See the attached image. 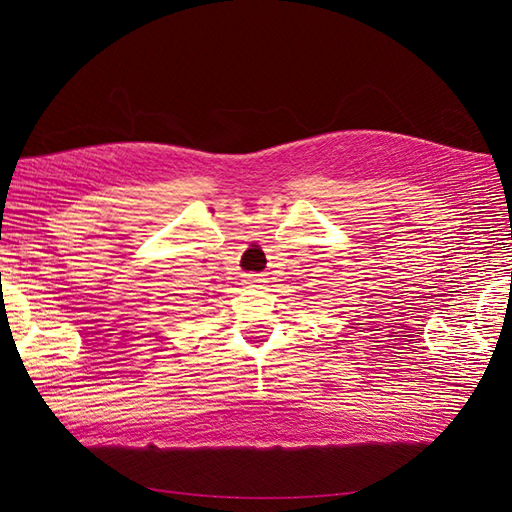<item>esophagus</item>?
<instances>
[{
    "label": "esophagus",
    "mask_w": 512,
    "mask_h": 512,
    "mask_svg": "<svg viewBox=\"0 0 512 512\" xmlns=\"http://www.w3.org/2000/svg\"><path fill=\"white\" fill-rule=\"evenodd\" d=\"M260 282H262L260 277H252V280H250V284H252V286H260Z\"/></svg>",
    "instance_id": "34e87169"
}]
</instances>
